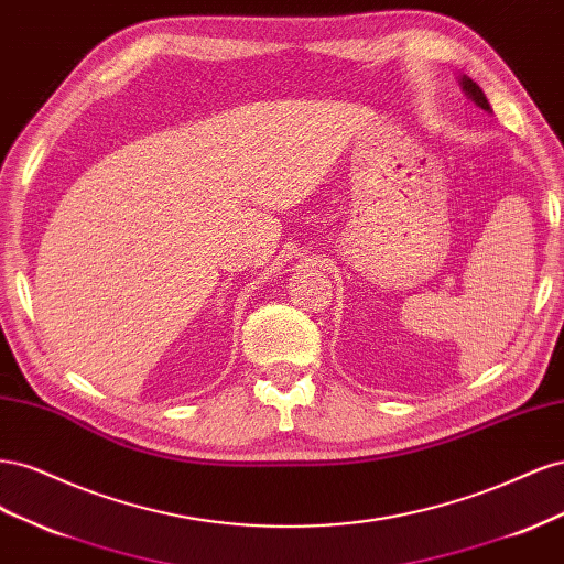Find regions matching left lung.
I'll use <instances>...</instances> for the list:
<instances>
[{"mask_svg": "<svg viewBox=\"0 0 564 564\" xmlns=\"http://www.w3.org/2000/svg\"><path fill=\"white\" fill-rule=\"evenodd\" d=\"M458 84H460V89H464V94L473 100V104H475L477 108H482L485 112H491V106H489V100H487L485 91H482L480 87H477V84H475L470 77L460 75V77H458Z\"/></svg>", "mask_w": 564, "mask_h": 564, "instance_id": "1", "label": "left lung"}]
</instances>
